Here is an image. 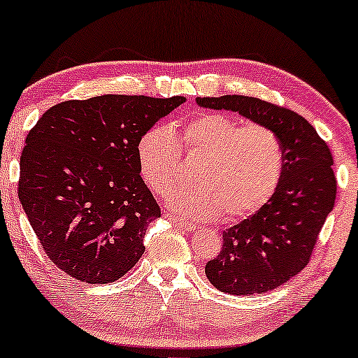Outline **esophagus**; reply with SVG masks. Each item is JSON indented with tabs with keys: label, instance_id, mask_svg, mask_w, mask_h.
<instances>
[{
	"label": "esophagus",
	"instance_id": "1",
	"mask_svg": "<svg viewBox=\"0 0 358 358\" xmlns=\"http://www.w3.org/2000/svg\"><path fill=\"white\" fill-rule=\"evenodd\" d=\"M166 218H168L169 222L173 223L176 228H179V229H184V231H194V229H195V224H192V223H187V222H184V220L178 218V217H176V215H173V213H168V215H166Z\"/></svg>",
	"mask_w": 358,
	"mask_h": 358
}]
</instances>
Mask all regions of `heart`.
<instances>
[{"instance_id":"heart-1","label":"heart","mask_w":358,"mask_h":358,"mask_svg":"<svg viewBox=\"0 0 358 358\" xmlns=\"http://www.w3.org/2000/svg\"><path fill=\"white\" fill-rule=\"evenodd\" d=\"M180 151L203 156L192 178L195 187L174 189L168 197V207L190 220L238 222L256 213L275 194L285 168L275 131L207 112L189 120L179 138L168 125H156L140 138L138 171L155 194L174 185Z\"/></svg>"}]
</instances>
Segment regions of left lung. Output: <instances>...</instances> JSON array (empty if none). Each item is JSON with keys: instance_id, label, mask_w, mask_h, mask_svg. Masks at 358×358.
<instances>
[{"instance_id": "left-lung-1", "label": "left lung", "mask_w": 358, "mask_h": 358, "mask_svg": "<svg viewBox=\"0 0 358 358\" xmlns=\"http://www.w3.org/2000/svg\"><path fill=\"white\" fill-rule=\"evenodd\" d=\"M200 107L231 110L275 131L285 168L275 194L261 210L223 233V248L205 275L228 295H254L283 285L310 261L317 234L336 202L332 155L296 112L248 96L197 97Z\"/></svg>"}]
</instances>
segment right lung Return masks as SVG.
<instances>
[{
	"label": "right lung",
	"instance_id": "1",
	"mask_svg": "<svg viewBox=\"0 0 358 358\" xmlns=\"http://www.w3.org/2000/svg\"><path fill=\"white\" fill-rule=\"evenodd\" d=\"M182 102L124 94L65 101L29 131L19 200L48 259L70 277L110 283L138 262L161 210L140 176L136 146Z\"/></svg>",
	"mask_w": 358,
	"mask_h": 358
}]
</instances>
